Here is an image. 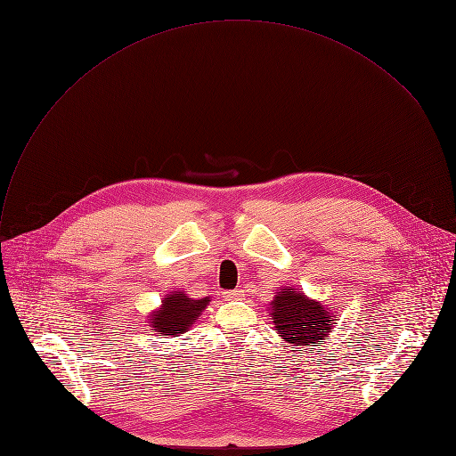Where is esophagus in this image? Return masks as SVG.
I'll return each instance as SVG.
<instances>
[{
	"label": "esophagus",
	"instance_id": "1",
	"mask_svg": "<svg viewBox=\"0 0 456 456\" xmlns=\"http://www.w3.org/2000/svg\"><path fill=\"white\" fill-rule=\"evenodd\" d=\"M243 290H240V289H234V290H227V292H224V297L227 299V301H238V299H243Z\"/></svg>",
	"mask_w": 456,
	"mask_h": 456
}]
</instances>
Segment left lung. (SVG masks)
<instances>
[{
    "label": "left lung",
    "instance_id": "left-lung-1",
    "mask_svg": "<svg viewBox=\"0 0 456 456\" xmlns=\"http://www.w3.org/2000/svg\"><path fill=\"white\" fill-rule=\"evenodd\" d=\"M271 315L280 336L296 346H315L332 332L330 312L292 287L278 292Z\"/></svg>",
    "mask_w": 456,
    "mask_h": 456
}]
</instances>
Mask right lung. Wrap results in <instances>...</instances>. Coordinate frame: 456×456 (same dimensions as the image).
<instances>
[{
    "label": "right lung",
    "mask_w": 456,
    "mask_h": 456,
    "mask_svg": "<svg viewBox=\"0 0 456 456\" xmlns=\"http://www.w3.org/2000/svg\"><path fill=\"white\" fill-rule=\"evenodd\" d=\"M209 297L191 299L183 292L169 294L162 301V308L151 315V327L164 336H176L185 332L197 322L202 310L208 306Z\"/></svg>",
    "instance_id": "right-lung-1"
}]
</instances>
